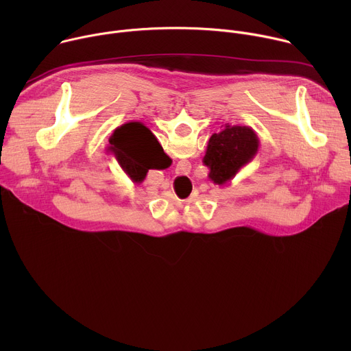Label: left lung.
I'll return each instance as SVG.
<instances>
[{"instance_id":"8db88e82","label":"left lung","mask_w":351,"mask_h":351,"mask_svg":"<svg viewBox=\"0 0 351 351\" xmlns=\"http://www.w3.org/2000/svg\"><path fill=\"white\" fill-rule=\"evenodd\" d=\"M260 138L250 126L225 125L214 133L207 145L203 164L210 169L208 178L215 184H225L252 162L258 153Z\"/></svg>"}]
</instances>
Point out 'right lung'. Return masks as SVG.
Masks as SVG:
<instances>
[{
	"instance_id": "right-lung-1",
	"label": "right lung",
	"mask_w": 351,
	"mask_h": 351,
	"mask_svg": "<svg viewBox=\"0 0 351 351\" xmlns=\"http://www.w3.org/2000/svg\"><path fill=\"white\" fill-rule=\"evenodd\" d=\"M108 152L133 183H141L149 169H164L168 156L156 136L140 122L117 128L110 138Z\"/></svg>"
}]
</instances>
